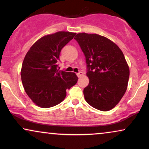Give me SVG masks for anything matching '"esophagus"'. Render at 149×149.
Masks as SVG:
<instances>
[{"mask_svg": "<svg viewBox=\"0 0 149 149\" xmlns=\"http://www.w3.org/2000/svg\"><path fill=\"white\" fill-rule=\"evenodd\" d=\"M76 75H77V76H78V77L82 76V72H81V71H79L78 73H76Z\"/></svg>", "mask_w": 149, "mask_h": 149, "instance_id": "obj_1", "label": "esophagus"}]
</instances>
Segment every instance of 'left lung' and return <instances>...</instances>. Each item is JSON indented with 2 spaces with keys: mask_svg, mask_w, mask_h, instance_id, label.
Listing matches in <instances>:
<instances>
[{
  "mask_svg": "<svg viewBox=\"0 0 149 149\" xmlns=\"http://www.w3.org/2000/svg\"><path fill=\"white\" fill-rule=\"evenodd\" d=\"M74 39L86 59L89 79L83 91L86 102L100 111L111 110L127 88L129 68L123 53L111 40L95 33H80Z\"/></svg>",
  "mask_w": 149,
  "mask_h": 149,
  "instance_id": "8db88e82",
  "label": "left lung"
}]
</instances>
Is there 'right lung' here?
I'll list each match as a JSON object with an SVG mask.
<instances>
[{
  "label": "right lung",
  "instance_id": "1",
  "mask_svg": "<svg viewBox=\"0 0 149 149\" xmlns=\"http://www.w3.org/2000/svg\"><path fill=\"white\" fill-rule=\"evenodd\" d=\"M76 33L59 31L37 40L26 54L21 79L26 93L36 104L49 108L61 103L66 90L78 81L76 73L60 70L59 56Z\"/></svg>",
  "mask_w": 149,
  "mask_h": 149
}]
</instances>
